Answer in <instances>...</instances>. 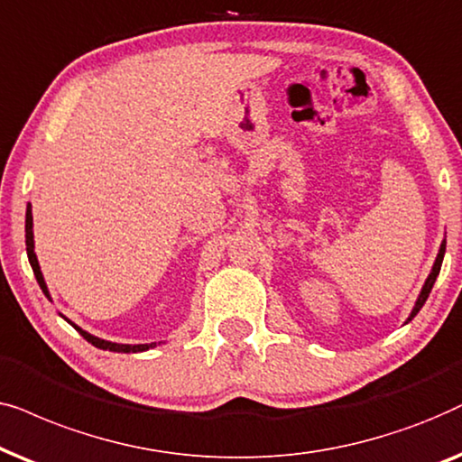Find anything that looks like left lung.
<instances>
[{
    "mask_svg": "<svg viewBox=\"0 0 462 462\" xmlns=\"http://www.w3.org/2000/svg\"><path fill=\"white\" fill-rule=\"evenodd\" d=\"M444 254H446V245H441V249H439V254H438V260H435L431 274H429V279H427V282H424L420 295H418V302H416V306H414V310H411V315H410L408 321H411V319L416 317V312L422 309V304L427 302L429 293H431V289H433V285H435V279H438V274H439V270H441V262H444Z\"/></svg>",
    "mask_w": 462,
    "mask_h": 462,
    "instance_id": "obj_1",
    "label": "left lung"
}]
</instances>
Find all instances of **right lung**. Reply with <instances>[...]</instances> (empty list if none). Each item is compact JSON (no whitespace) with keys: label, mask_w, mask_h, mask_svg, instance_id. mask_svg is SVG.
<instances>
[{"label":"right lung","mask_w":462,"mask_h":462,"mask_svg":"<svg viewBox=\"0 0 462 462\" xmlns=\"http://www.w3.org/2000/svg\"><path fill=\"white\" fill-rule=\"evenodd\" d=\"M24 238H27V255H29V263L31 268H33V274L35 279H38L42 291L46 293L48 298V289H46V282H44V276H42V270H40V263H38V257H35V251H33V215H31V207H27V219H24ZM73 325V323H71ZM76 328V325H73ZM79 334L84 336V340H88L92 346L97 348H103V350H112V353H141V350H147L152 346V344H134V346H131V344H114V342H106L101 340V337H95L90 334H86L84 329L76 328Z\"/></svg>","instance_id":"right-lung-1"}]
</instances>
